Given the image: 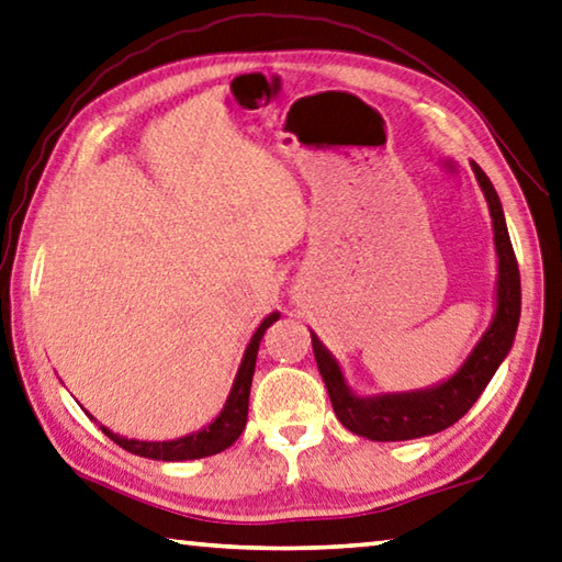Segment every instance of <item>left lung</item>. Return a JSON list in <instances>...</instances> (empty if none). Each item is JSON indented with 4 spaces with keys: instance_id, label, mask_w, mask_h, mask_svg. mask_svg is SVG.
<instances>
[{
    "instance_id": "1",
    "label": "left lung",
    "mask_w": 562,
    "mask_h": 562,
    "mask_svg": "<svg viewBox=\"0 0 562 562\" xmlns=\"http://www.w3.org/2000/svg\"><path fill=\"white\" fill-rule=\"evenodd\" d=\"M469 165H472L479 187L484 191L488 216H492L496 288L492 322H488L486 331L479 336V341L462 366L440 383L417 387V391L361 395L346 383L341 363L326 349L319 336L310 329L314 359L319 366L326 391H329L336 417H339L346 430L361 435L366 440L401 442L447 430L476 403V397L484 393V387L494 379L498 366L504 363L514 346L518 319H521V274H518L504 206L498 201L494 183L488 181L476 161H469Z\"/></svg>"
}]
</instances>
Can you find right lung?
Returning <instances> with one entry per match:
<instances>
[{
  "label": "right lung",
  "mask_w": 562,
  "mask_h": 562,
  "mask_svg": "<svg viewBox=\"0 0 562 562\" xmlns=\"http://www.w3.org/2000/svg\"><path fill=\"white\" fill-rule=\"evenodd\" d=\"M278 319H280V312H270L260 322L258 329L252 331L246 351H243L238 373H236V379H233L226 403H223L221 413L213 417L209 425H203L201 430L189 432L183 437H175V440H135V437L117 435V432H112L110 427L98 423L100 430H103L112 442H117L122 450H127L137 457L157 459V462H187V459H201V457H211V454L228 450V447L238 440L240 432L246 430L255 359H258V349H260L265 331H268ZM90 420H95V417L90 415Z\"/></svg>",
  "instance_id": "1"
}]
</instances>
